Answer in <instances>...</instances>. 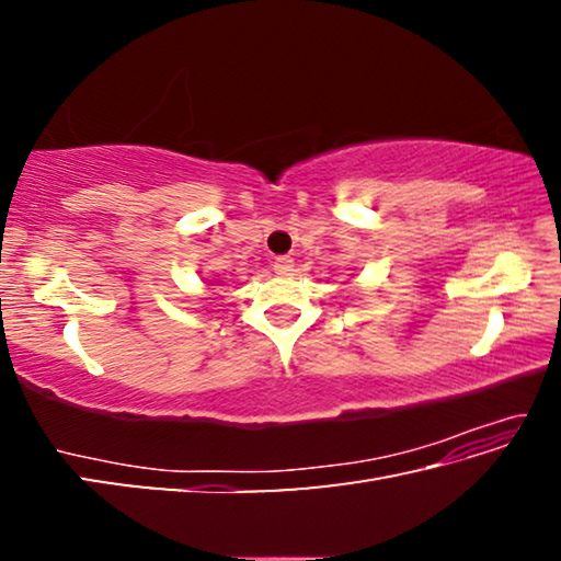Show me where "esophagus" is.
<instances>
[{
	"label": "esophagus",
	"instance_id": "esophagus-1",
	"mask_svg": "<svg viewBox=\"0 0 561 561\" xmlns=\"http://www.w3.org/2000/svg\"><path fill=\"white\" fill-rule=\"evenodd\" d=\"M272 267L277 274H291L294 272V260L291 257H277V260H274Z\"/></svg>",
	"mask_w": 561,
	"mask_h": 561
}]
</instances>
